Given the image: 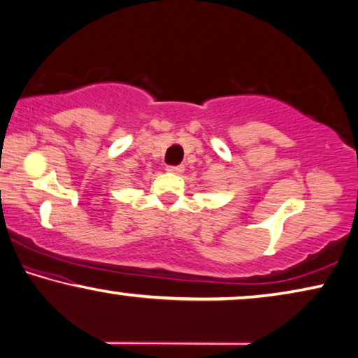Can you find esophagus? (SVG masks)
<instances>
[{"mask_svg": "<svg viewBox=\"0 0 358 358\" xmlns=\"http://www.w3.org/2000/svg\"><path fill=\"white\" fill-rule=\"evenodd\" d=\"M183 170H185L183 165H169V167H167V172L169 173H175V175L183 173Z\"/></svg>", "mask_w": 358, "mask_h": 358, "instance_id": "obj_1", "label": "esophagus"}]
</instances>
